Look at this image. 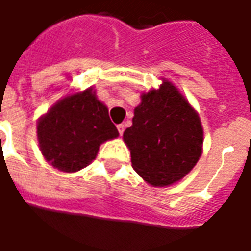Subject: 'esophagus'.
<instances>
[{
	"label": "esophagus",
	"mask_w": 251,
	"mask_h": 251,
	"mask_svg": "<svg viewBox=\"0 0 251 251\" xmlns=\"http://www.w3.org/2000/svg\"><path fill=\"white\" fill-rule=\"evenodd\" d=\"M117 129H118V133H120V136H122V134H124V131H125V125L120 124V125H117Z\"/></svg>",
	"instance_id": "34e87169"
}]
</instances>
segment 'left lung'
<instances>
[{"label":"left lung","mask_w":251,"mask_h":251,"mask_svg":"<svg viewBox=\"0 0 251 251\" xmlns=\"http://www.w3.org/2000/svg\"><path fill=\"white\" fill-rule=\"evenodd\" d=\"M124 141L137 174L151 185L167 187L196 165L201 156L203 127L188 100L164 79L158 90L141 95Z\"/></svg>","instance_id":"obj_1"}]
</instances>
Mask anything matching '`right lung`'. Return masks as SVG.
Listing matches in <instances>:
<instances>
[{
	"label": "right lung",
	"mask_w": 251,
	"mask_h": 251,
	"mask_svg": "<svg viewBox=\"0 0 251 251\" xmlns=\"http://www.w3.org/2000/svg\"><path fill=\"white\" fill-rule=\"evenodd\" d=\"M117 137L109 110L93 88L64 97L37 122L43 156L53 168L68 174L87 167L100 144Z\"/></svg>",
	"instance_id": "right-lung-1"
}]
</instances>
